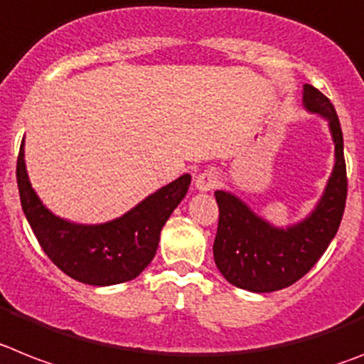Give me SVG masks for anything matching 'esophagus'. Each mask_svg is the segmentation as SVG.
I'll return each instance as SVG.
<instances>
[{"label":"esophagus","instance_id":"34e87169","mask_svg":"<svg viewBox=\"0 0 364 364\" xmlns=\"http://www.w3.org/2000/svg\"><path fill=\"white\" fill-rule=\"evenodd\" d=\"M219 182H220V178L215 171L206 169V171H203L200 175H197V180H195V188H197L198 191H212V189H215L217 186H219Z\"/></svg>","mask_w":364,"mask_h":364}]
</instances>
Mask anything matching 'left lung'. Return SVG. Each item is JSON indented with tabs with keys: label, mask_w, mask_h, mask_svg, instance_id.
I'll return each mask as SVG.
<instances>
[{
	"label": "left lung",
	"mask_w": 364,
	"mask_h": 364,
	"mask_svg": "<svg viewBox=\"0 0 364 364\" xmlns=\"http://www.w3.org/2000/svg\"><path fill=\"white\" fill-rule=\"evenodd\" d=\"M304 105L330 121L335 141L333 173L311 215L289 228H274L237 197L215 191L219 226L213 259L230 284L252 293L279 291L311 271L337 234L346 206V161L337 112L330 99L311 85L304 86Z\"/></svg>",
	"instance_id": "8db88e82"
}]
</instances>
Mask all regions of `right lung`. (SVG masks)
Masks as SVG:
<instances>
[{
    "label": "right lung",
    "mask_w": 364,
    "mask_h": 364,
    "mask_svg": "<svg viewBox=\"0 0 364 364\" xmlns=\"http://www.w3.org/2000/svg\"><path fill=\"white\" fill-rule=\"evenodd\" d=\"M16 180L23 213L49 259L77 282L114 285L134 279L152 262L161 228L188 193L191 176L182 175L158 189L119 219L93 226L58 219L40 203L27 176L23 141Z\"/></svg>",
    "instance_id": "1"
}]
</instances>
